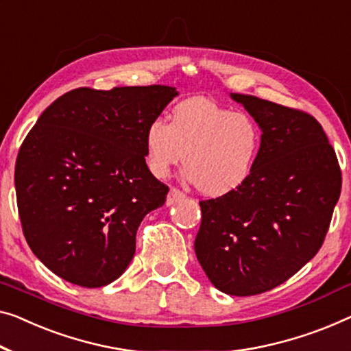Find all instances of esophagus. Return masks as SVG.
<instances>
[{
    "instance_id": "esophagus-1",
    "label": "esophagus",
    "mask_w": 351,
    "mask_h": 351,
    "mask_svg": "<svg viewBox=\"0 0 351 351\" xmlns=\"http://www.w3.org/2000/svg\"><path fill=\"white\" fill-rule=\"evenodd\" d=\"M182 198H184V193H182L180 189H175V187H171L169 195H167V206L173 205V203L182 200Z\"/></svg>"
}]
</instances>
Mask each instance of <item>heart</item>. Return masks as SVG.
<instances>
[{
	"label": "heart",
	"instance_id": "obj_1",
	"mask_svg": "<svg viewBox=\"0 0 351 351\" xmlns=\"http://www.w3.org/2000/svg\"><path fill=\"white\" fill-rule=\"evenodd\" d=\"M261 143V128L250 114L203 96L178 102L170 124L156 118L145 130L151 173L165 178L184 160L186 180L213 198L230 195L249 181Z\"/></svg>",
	"mask_w": 351,
	"mask_h": 351
}]
</instances>
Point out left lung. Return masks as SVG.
<instances>
[{
  "mask_svg": "<svg viewBox=\"0 0 351 351\" xmlns=\"http://www.w3.org/2000/svg\"><path fill=\"white\" fill-rule=\"evenodd\" d=\"M260 124L263 143L249 181L202 200L197 258L227 295L284 284L320 250L341 195L336 151L312 114L247 94H230Z\"/></svg>",
  "mask_w": 351,
  "mask_h": 351,
  "instance_id": "left-lung-1",
  "label": "left lung"
}]
</instances>
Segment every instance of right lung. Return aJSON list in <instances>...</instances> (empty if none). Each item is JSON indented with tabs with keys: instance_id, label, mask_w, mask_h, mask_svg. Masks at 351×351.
<instances>
[{
	"instance_id": "1",
	"label": "right lung",
	"mask_w": 351,
	"mask_h": 351,
	"mask_svg": "<svg viewBox=\"0 0 351 351\" xmlns=\"http://www.w3.org/2000/svg\"><path fill=\"white\" fill-rule=\"evenodd\" d=\"M175 88H77L44 110L20 146L15 192L26 243L56 276L96 289L135 254L146 214L169 187L146 165L145 130Z\"/></svg>"
}]
</instances>
